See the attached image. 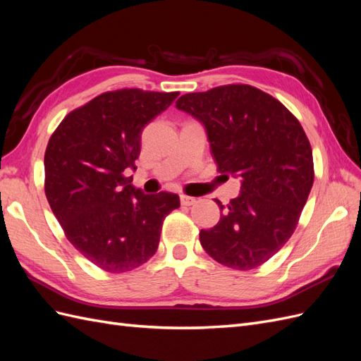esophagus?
<instances>
[{
  "label": "esophagus",
  "mask_w": 361,
  "mask_h": 361,
  "mask_svg": "<svg viewBox=\"0 0 361 361\" xmlns=\"http://www.w3.org/2000/svg\"><path fill=\"white\" fill-rule=\"evenodd\" d=\"M180 203H182L183 206H191V204L195 203V199H194V197H190V195L182 194V195H180Z\"/></svg>",
  "instance_id": "obj_1"
}]
</instances>
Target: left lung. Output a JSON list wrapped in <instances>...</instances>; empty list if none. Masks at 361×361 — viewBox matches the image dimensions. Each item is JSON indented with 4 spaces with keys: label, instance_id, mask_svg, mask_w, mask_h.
<instances>
[{
    "label": "left lung",
    "instance_id": "8db88e82",
    "mask_svg": "<svg viewBox=\"0 0 361 361\" xmlns=\"http://www.w3.org/2000/svg\"><path fill=\"white\" fill-rule=\"evenodd\" d=\"M176 108L203 125L218 171L241 180V191L200 244L218 264L253 269L288 243L313 185V155L288 108L256 87L231 84L188 93Z\"/></svg>",
    "mask_w": 361,
    "mask_h": 361
}]
</instances>
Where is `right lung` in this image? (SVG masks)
Segmentation results:
<instances>
[{
	"label": "right lung",
	"mask_w": 361,
	"mask_h": 361,
	"mask_svg": "<svg viewBox=\"0 0 361 361\" xmlns=\"http://www.w3.org/2000/svg\"><path fill=\"white\" fill-rule=\"evenodd\" d=\"M178 92L123 89L76 108L49 138L45 194L72 245L108 272H126L155 255L162 221L180 206L173 192L145 194L137 170L141 133Z\"/></svg>",
	"instance_id": "obj_1"
}]
</instances>
